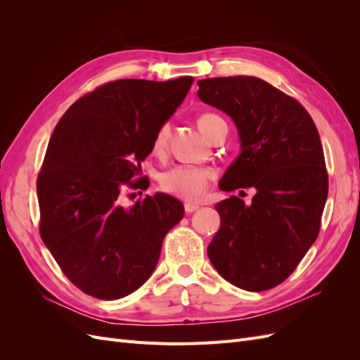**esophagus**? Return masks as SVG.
Returning <instances> with one entry per match:
<instances>
[{"mask_svg":"<svg viewBox=\"0 0 360 360\" xmlns=\"http://www.w3.org/2000/svg\"><path fill=\"white\" fill-rule=\"evenodd\" d=\"M198 204H192V202H186V204H184V212H186V213H192V212H195V210H197L198 209Z\"/></svg>","mask_w":360,"mask_h":360,"instance_id":"esophagus-1","label":"esophagus"}]
</instances>
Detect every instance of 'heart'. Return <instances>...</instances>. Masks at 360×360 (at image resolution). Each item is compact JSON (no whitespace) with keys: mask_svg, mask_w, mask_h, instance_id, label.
Masks as SVG:
<instances>
[{"mask_svg":"<svg viewBox=\"0 0 360 360\" xmlns=\"http://www.w3.org/2000/svg\"><path fill=\"white\" fill-rule=\"evenodd\" d=\"M226 126L224 118L214 112H204L198 117V127L201 132L212 139L221 127ZM168 126H160L155 134L151 151L160 156L167 150ZM214 179V171L205 167L192 165H176L160 174L159 188L172 197H177L184 201H198L202 198L210 181Z\"/></svg>","mask_w":360,"mask_h":360,"instance_id":"heart-1","label":"heart"}]
</instances>
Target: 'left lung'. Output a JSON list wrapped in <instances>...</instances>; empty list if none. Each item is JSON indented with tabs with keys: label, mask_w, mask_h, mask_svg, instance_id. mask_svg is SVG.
Masks as SVG:
<instances>
[{
	"label": "left lung",
	"mask_w": 360,
	"mask_h": 360,
	"mask_svg": "<svg viewBox=\"0 0 360 360\" xmlns=\"http://www.w3.org/2000/svg\"><path fill=\"white\" fill-rule=\"evenodd\" d=\"M198 85L200 99L230 115L242 141L219 188L257 191L249 205L236 195L214 205L222 224L207 254L230 284L270 290L296 270L320 233L329 179L317 127L294 97L255 76Z\"/></svg>",
	"instance_id": "obj_1"
}]
</instances>
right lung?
<instances>
[{
  "mask_svg": "<svg viewBox=\"0 0 360 360\" xmlns=\"http://www.w3.org/2000/svg\"><path fill=\"white\" fill-rule=\"evenodd\" d=\"M192 82H106L79 97L53 129L37 176L39 231L63 274L91 297L136 291L181 221L183 204L169 195H147L124 209L122 192L143 184L136 177L155 134Z\"/></svg>",
  "mask_w": 360,
  "mask_h": 360,
  "instance_id": "1",
  "label": "right lung"
}]
</instances>
